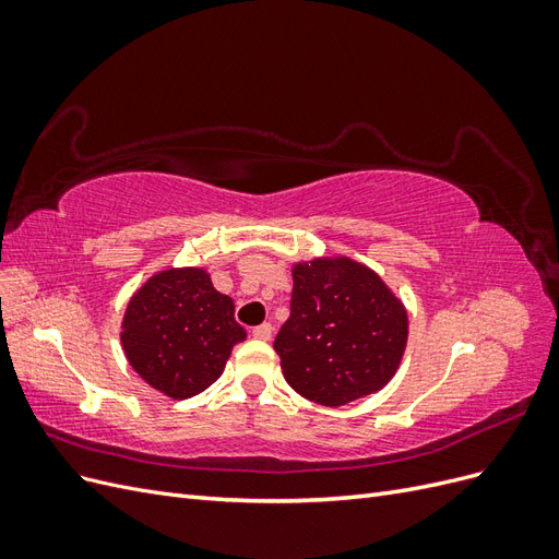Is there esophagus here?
Masks as SVG:
<instances>
[{
	"instance_id": "obj_1",
	"label": "esophagus",
	"mask_w": 559,
	"mask_h": 559,
	"mask_svg": "<svg viewBox=\"0 0 559 559\" xmlns=\"http://www.w3.org/2000/svg\"><path fill=\"white\" fill-rule=\"evenodd\" d=\"M251 335L259 337V341H270L273 337V324H259L251 329Z\"/></svg>"
}]
</instances>
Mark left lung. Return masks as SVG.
I'll list each match as a JSON object with an SVG mask.
<instances>
[{
	"label": "left lung",
	"instance_id": "left-lung-1",
	"mask_svg": "<svg viewBox=\"0 0 559 559\" xmlns=\"http://www.w3.org/2000/svg\"><path fill=\"white\" fill-rule=\"evenodd\" d=\"M408 314L373 270L349 259L294 267L292 314L275 352L300 396L337 408L382 389L401 364Z\"/></svg>",
	"mask_w": 559,
	"mask_h": 559
}]
</instances>
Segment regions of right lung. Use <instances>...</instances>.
<instances>
[{
    "label": "right lung",
    "mask_w": 559,
    "mask_h": 559,
    "mask_svg": "<svg viewBox=\"0 0 559 559\" xmlns=\"http://www.w3.org/2000/svg\"><path fill=\"white\" fill-rule=\"evenodd\" d=\"M245 337L233 300L200 267L151 277L128 302L121 333L130 366L173 399L205 392Z\"/></svg>",
    "instance_id": "obj_1"
}]
</instances>
